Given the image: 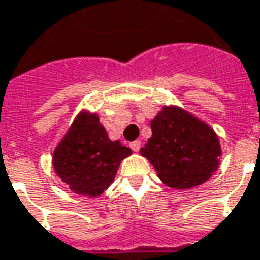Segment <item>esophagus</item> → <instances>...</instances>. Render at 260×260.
I'll return each instance as SVG.
<instances>
[{"label":"esophagus","mask_w":260,"mask_h":260,"mask_svg":"<svg viewBox=\"0 0 260 260\" xmlns=\"http://www.w3.org/2000/svg\"><path fill=\"white\" fill-rule=\"evenodd\" d=\"M131 149L134 150V152H139V149H141V142L139 141H134L129 143Z\"/></svg>","instance_id":"34e87169"}]
</instances>
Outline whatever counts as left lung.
<instances>
[{
    "mask_svg": "<svg viewBox=\"0 0 260 260\" xmlns=\"http://www.w3.org/2000/svg\"><path fill=\"white\" fill-rule=\"evenodd\" d=\"M150 126L153 135L141 152L166 185L188 189L203 184L216 171L221 154L217 136L191 114L164 107Z\"/></svg>",
    "mask_w": 260,
    "mask_h": 260,
    "instance_id": "left-lung-1",
    "label": "left lung"
}]
</instances>
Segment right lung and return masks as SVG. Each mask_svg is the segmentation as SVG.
Masks as SVG:
<instances>
[{
    "label": "right lung",
    "instance_id": "1",
    "mask_svg": "<svg viewBox=\"0 0 260 260\" xmlns=\"http://www.w3.org/2000/svg\"><path fill=\"white\" fill-rule=\"evenodd\" d=\"M131 149L110 141L97 115L80 114L54 152V169L69 188L97 196L113 182L121 160Z\"/></svg>",
    "mask_w": 260,
    "mask_h": 260
}]
</instances>
